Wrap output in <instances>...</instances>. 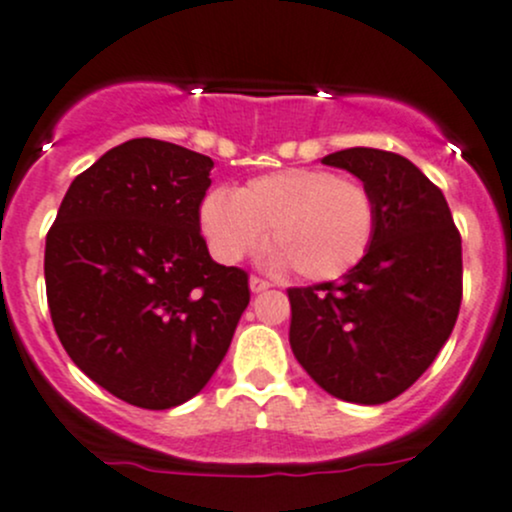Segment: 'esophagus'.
I'll list each match as a JSON object with an SVG mask.
<instances>
[{
	"mask_svg": "<svg viewBox=\"0 0 512 512\" xmlns=\"http://www.w3.org/2000/svg\"><path fill=\"white\" fill-rule=\"evenodd\" d=\"M272 284L267 282V279H260V277H250V289H252V294H260V292H267V289H270Z\"/></svg>",
	"mask_w": 512,
	"mask_h": 512,
	"instance_id": "34e87169",
	"label": "esophagus"
}]
</instances>
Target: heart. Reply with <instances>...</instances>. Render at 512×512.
Here are the masks:
<instances>
[{
	"label": "heart",
	"mask_w": 512,
	"mask_h": 512,
	"mask_svg": "<svg viewBox=\"0 0 512 512\" xmlns=\"http://www.w3.org/2000/svg\"><path fill=\"white\" fill-rule=\"evenodd\" d=\"M198 223L223 265L240 262L270 228L267 267H294L301 277L326 282L365 257L375 233V203L360 181L326 169H284L247 181L235 196L215 188L203 198Z\"/></svg>",
	"instance_id": "obj_1"
}]
</instances>
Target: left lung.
<instances>
[{"instance_id": "obj_1", "label": "left lung", "mask_w": 512, "mask_h": 512, "mask_svg": "<svg viewBox=\"0 0 512 512\" xmlns=\"http://www.w3.org/2000/svg\"><path fill=\"white\" fill-rule=\"evenodd\" d=\"M321 164L351 171L375 203L368 252L338 282L289 289V343L328 395L395 400L434 363L461 306V235L439 191L410 159L353 147Z\"/></svg>"}]
</instances>
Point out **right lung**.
<instances>
[{
	"mask_svg": "<svg viewBox=\"0 0 512 512\" xmlns=\"http://www.w3.org/2000/svg\"><path fill=\"white\" fill-rule=\"evenodd\" d=\"M213 159L129 139L75 176L46 235L53 328L93 383L144 410L206 387L250 304L247 274L208 252L198 208Z\"/></svg>",
	"mask_w": 512,
	"mask_h": 512,
	"instance_id": "1",
	"label": "right lung"
}]
</instances>
